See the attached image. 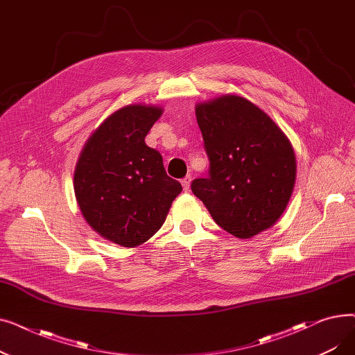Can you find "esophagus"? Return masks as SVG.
<instances>
[{"label":"esophagus","mask_w":355,"mask_h":355,"mask_svg":"<svg viewBox=\"0 0 355 355\" xmlns=\"http://www.w3.org/2000/svg\"><path fill=\"white\" fill-rule=\"evenodd\" d=\"M190 184H191V177L190 175H187V177L181 180V185H182L184 191H189L190 190Z\"/></svg>","instance_id":"34e87169"}]
</instances>
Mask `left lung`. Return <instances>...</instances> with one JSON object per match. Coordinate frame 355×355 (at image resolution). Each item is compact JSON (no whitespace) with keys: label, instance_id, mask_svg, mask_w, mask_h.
I'll list each match as a JSON object with an SVG mask.
<instances>
[{"label":"left lung","instance_id":"obj_1","mask_svg":"<svg viewBox=\"0 0 355 355\" xmlns=\"http://www.w3.org/2000/svg\"><path fill=\"white\" fill-rule=\"evenodd\" d=\"M210 168L191 190L217 225L237 239L270 229L293 191L296 159L288 137L265 112L236 95L197 103Z\"/></svg>","mask_w":355,"mask_h":355}]
</instances>
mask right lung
Here are the masks:
<instances>
[{
    "instance_id": "obj_1",
    "label": "right lung",
    "mask_w": 355,
    "mask_h": 355,
    "mask_svg": "<svg viewBox=\"0 0 355 355\" xmlns=\"http://www.w3.org/2000/svg\"><path fill=\"white\" fill-rule=\"evenodd\" d=\"M162 107L128 105L86 141L74 170V194L89 226L122 248H137L164 225L181 184L145 144Z\"/></svg>"
}]
</instances>
